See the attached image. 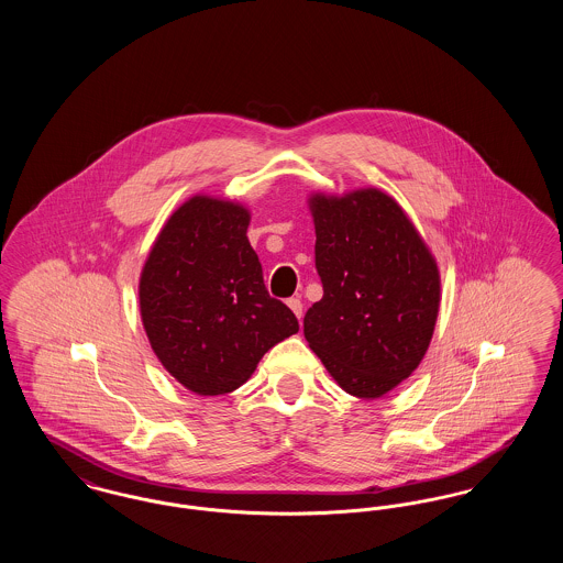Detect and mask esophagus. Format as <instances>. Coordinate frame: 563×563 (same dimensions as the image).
I'll return each mask as SVG.
<instances>
[{
  "label": "esophagus",
  "mask_w": 563,
  "mask_h": 563,
  "mask_svg": "<svg viewBox=\"0 0 563 563\" xmlns=\"http://www.w3.org/2000/svg\"><path fill=\"white\" fill-rule=\"evenodd\" d=\"M287 303H289V308L294 310L295 317H297V319H301V314H303V303H301V299H297V297H291V299H289Z\"/></svg>",
  "instance_id": "1"
}]
</instances>
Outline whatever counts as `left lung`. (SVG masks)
<instances>
[{
  "mask_svg": "<svg viewBox=\"0 0 563 563\" xmlns=\"http://www.w3.org/2000/svg\"><path fill=\"white\" fill-rule=\"evenodd\" d=\"M322 299L303 335L354 397L377 399L413 374L434 331L441 280L401 207L379 189L312 196Z\"/></svg>",
  "mask_w": 563,
  "mask_h": 563,
  "instance_id": "8db88e82",
  "label": "left lung"
}]
</instances>
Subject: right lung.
I'll use <instances>...</instances> for the list:
<instances>
[{"label":"right lung","mask_w":563,"mask_h":563,"mask_svg":"<svg viewBox=\"0 0 563 563\" xmlns=\"http://www.w3.org/2000/svg\"><path fill=\"white\" fill-rule=\"evenodd\" d=\"M241 205L194 196L166 225L141 272L139 303L164 369L188 390H236L272 346L299 331L269 297Z\"/></svg>","instance_id":"obj_1"}]
</instances>
